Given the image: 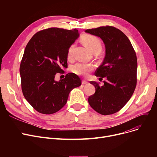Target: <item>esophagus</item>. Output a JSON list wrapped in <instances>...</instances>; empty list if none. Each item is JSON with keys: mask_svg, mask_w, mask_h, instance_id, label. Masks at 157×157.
Masks as SVG:
<instances>
[{"mask_svg": "<svg viewBox=\"0 0 157 157\" xmlns=\"http://www.w3.org/2000/svg\"><path fill=\"white\" fill-rule=\"evenodd\" d=\"M88 83V82L86 81H85V80H83L82 81V85H87Z\"/></svg>", "mask_w": 157, "mask_h": 157, "instance_id": "34e87169", "label": "esophagus"}]
</instances>
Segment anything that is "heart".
<instances>
[{"instance_id":"b5f03b06","label":"heart","mask_w":157,"mask_h":157,"mask_svg":"<svg viewBox=\"0 0 157 157\" xmlns=\"http://www.w3.org/2000/svg\"><path fill=\"white\" fill-rule=\"evenodd\" d=\"M81 40L90 51L93 53L97 54L99 53L102 48V43L100 39L98 37L90 35L85 34L81 37ZM74 48V45L70 46L68 50V59H71L72 56V52ZM93 69V66L89 63H78L74 65L72 67V71L74 73H75L79 76H87L90 71Z\"/></svg>"}]
</instances>
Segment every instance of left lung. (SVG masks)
Returning a JSON list of instances; mask_svg holds the SVG:
<instances>
[{"instance_id":"8db88e82","label":"left lung","mask_w":157,"mask_h":157,"mask_svg":"<svg viewBox=\"0 0 157 157\" xmlns=\"http://www.w3.org/2000/svg\"><path fill=\"white\" fill-rule=\"evenodd\" d=\"M85 32L99 37L105 45L102 63L95 72L106 78L104 85L90 81L95 92L88 98L90 105L97 113L108 115L120 111L132 95L137 83V61L130 40L120 30L111 26L87 29Z\"/></svg>"}]
</instances>
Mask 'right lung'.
<instances>
[{
	"mask_svg": "<svg viewBox=\"0 0 157 157\" xmlns=\"http://www.w3.org/2000/svg\"><path fill=\"white\" fill-rule=\"evenodd\" d=\"M79 36L78 30L49 28L39 31L27 44L20 67L21 90L37 111L55 113L67 103L71 90L81 85L74 73L55 80L56 73L67 68L68 50Z\"/></svg>",
	"mask_w": 157,
	"mask_h": 157,
	"instance_id": "1",
	"label": "right lung"
}]
</instances>
